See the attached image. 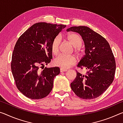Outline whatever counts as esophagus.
<instances>
[{
	"mask_svg": "<svg viewBox=\"0 0 123 123\" xmlns=\"http://www.w3.org/2000/svg\"><path fill=\"white\" fill-rule=\"evenodd\" d=\"M67 70L66 69H63V68H60V72H66L67 71Z\"/></svg>",
	"mask_w": 123,
	"mask_h": 123,
	"instance_id": "1",
	"label": "esophagus"
}]
</instances>
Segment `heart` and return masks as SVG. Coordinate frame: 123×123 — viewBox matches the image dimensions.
<instances>
[{"instance_id":"1","label":"heart","mask_w":123,"mask_h":123,"mask_svg":"<svg viewBox=\"0 0 123 123\" xmlns=\"http://www.w3.org/2000/svg\"><path fill=\"white\" fill-rule=\"evenodd\" d=\"M67 39L72 45L74 46V51L78 56H80L82 54V50L80 46L83 41L81 37L75 33H71L67 36ZM61 39L60 37L55 38L51 44V50L54 55L57 54L59 51ZM77 61V58L74 55H65L60 54L55 58L53 63L55 66L61 67L62 68H68L71 66L74 65Z\"/></svg>"}]
</instances>
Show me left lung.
Masks as SVG:
<instances>
[{
  "label": "left lung",
  "instance_id": "obj_1",
  "mask_svg": "<svg viewBox=\"0 0 123 123\" xmlns=\"http://www.w3.org/2000/svg\"><path fill=\"white\" fill-rule=\"evenodd\" d=\"M80 34L84 42L85 55L77 67L87 70L83 74L77 71L71 89L80 98L90 100L104 93L114 80L116 64L106 39L86 26L72 27L67 30Z\"/></svg>",
  "mask_w": 123,
  "mask_h": 123
}]
</instances>
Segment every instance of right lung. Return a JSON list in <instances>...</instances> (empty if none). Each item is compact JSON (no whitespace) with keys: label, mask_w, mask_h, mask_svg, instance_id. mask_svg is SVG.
<instances>
[{"label":"right lung","mask_w":123,"mask_h":123,"mask_svg":"<svg viewBox=\"0 0 123 123\" xmlns=\"http://www.w3.org/2000/svg\"><path fill=\"white\" fill-rule=\"evenodd\" d=\"M66 26L46 22L32 25L19 37L12 55L11 68L18 90L33 100L47 96L54 79L60 73L58 67L46 68L52 58L51 44Z\"/></svg>","instance_id":"obj_1"}]
</instances>
